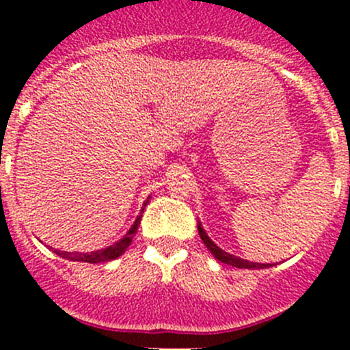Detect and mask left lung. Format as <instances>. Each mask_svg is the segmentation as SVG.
Segmentation results:
<instances>
[{
    "label": "left lung",
    "mask_w": 350,
    "mask_h": 350,
    "mask_svg": "<svg viewBox=\"0 0 350 350\" xmlns=\"http://www.w3.org/2000/svg\"><path fill=\"white\" fill-rule=\"evenodd\" d=\"M198 234H200L201 241H203L204 245H206L208 249H210V252L213 254L215 259H218V260H220V262H224V264H230V266L239 267V269H266V267H273V266H276V264L250 262V260L242 259V257L234 256V254L225 252V250H221L220 247L217 245V243L211 242V239L208 237L206 232L203 230V227H201V224H198Z\"/></svg>",
    "instance_id": "8db88e82"
}]
</instances>
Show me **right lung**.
I'll list each match as a JSON object with an SVG mask.
<instances>
[{
    "label": "right lung",
    "instance_id": "obj_1",
    "mask_svg": "<svg viewBox=\"0 0 350 350\" xmlns=\"http://www.w3.org/2000/svg\"><path fill=\"white\" fill-rule=\"evenodd\" d=\"M147 204V203H144ZM144 211V210H142ZM140 218L142 215L137 217V220L133 221V225L130 227V230L123 235L120 241H116L111 245H108L107 249H100V250H93V252H62V250H54L57 256L64 257V259L69 260H79V262H90V264H98V262H108V260L116 259V257L122 256L123 252L126 250V247L132 243V239L135 237L137 230H139V225H140Z\"/></svg>",
    "mask_w": 350,
    "mask_h": 350
}]
</instances>
